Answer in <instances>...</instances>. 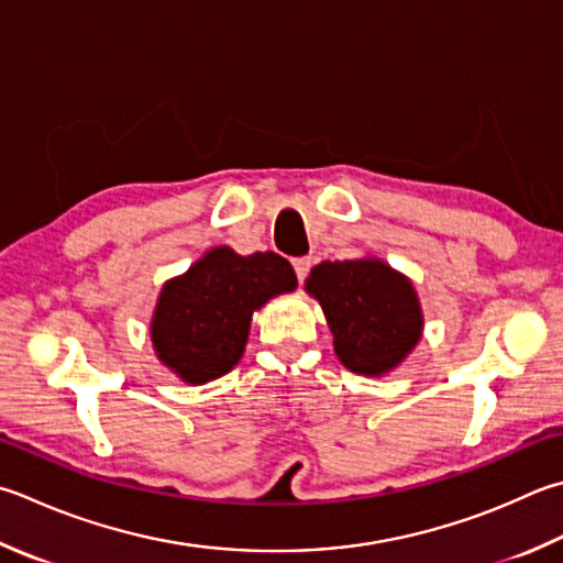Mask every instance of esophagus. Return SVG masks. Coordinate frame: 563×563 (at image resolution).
Instances as JSON below:
<instances>
[{
  "mask_svg": "<svg viewBox=\"0 0 563 563\" xmlns=\"http://www.w3.org/2000/svg\"><path fill=\"white\" fill-rule=\"evenodd\" d=\"M294 272H296V279H299V282L303 284L306 277H309V272H311V260H309V257L294 260Z\"/></svg>",
  "mask_w": 563,
  "mask_h": 563,
  "instance_id": "34e87169",
  "label": "esophagus"
}]
</instances>
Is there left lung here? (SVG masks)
<instances>
[{
    "label": "left lung",
    "mask_w": 563,
    "mask_h": 563,
    "mask_svg": "<svg viewBox=\"0 0 563 563\" xmlns=\"http://www.w3.org/2000/svg\"><path fill=\"white\" fill-rule=\"evenodd\" d=\"M306 289L323 306L335 355L357 375H385L421 335L413 286L379 260L321 262Z\"/></svg>",
    "instance_id": "left-lung-1"
}]
</instances>
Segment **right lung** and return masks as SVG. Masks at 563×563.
Segmentation results:
<instances>
[{"label":"right lung","instance_id":"right-lung-1","mask_svg":"<svg viewBox=\"0 0 563 563\" xmlns=\"http://www.w3.org/2000/svg\"><path fill=\"white\" fill-rule=\"evenodd\" d=\"M294 289L296 274L277 252L240 257L230 247L210 250L158 296L152 318L156 355L190 385L225 375L242 357L252 313Z\"/></svg>","mask_w":563,"mask_h":563}]
</instances>
